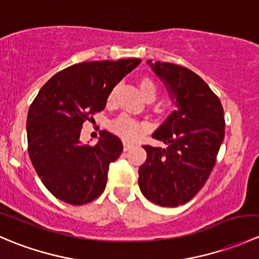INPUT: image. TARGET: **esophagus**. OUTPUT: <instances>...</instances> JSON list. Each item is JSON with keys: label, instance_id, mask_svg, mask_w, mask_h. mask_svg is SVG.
<instances>
[{"label": "esophagus", "instance_id": "obj_1", "mask_svg": "<svg viewBox=\"0 0 259 259\" xmlns=\"http://www.w3.org/2000/svg\"><path fill=\"white\" fill-rule=\"evenodd\" d=\"M132 148H133V144H130V143L124 142V150H125V151L130 150V149H132Z\"/></svg>", "mask_w": 259, "mask_h": 259}]
</instances>
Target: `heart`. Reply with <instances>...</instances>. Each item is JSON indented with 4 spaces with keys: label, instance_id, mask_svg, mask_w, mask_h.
Instances as JSON below:
<instances>
[{
    "label": "heart",
    "instance_id": "heart-1",
    "mask_svg": "<svg viewBox=\"0 0 259 259\" xmlns=\"http://www.w3.org/2000/svg\"><path fill=\"white\" fill-rule=\"evenodd\" d=\"M139 88L146 100H149V99L154 100L156 95V88L153 81L148 79V77H143L139 81ZM110 129L117 137L122 138L124 140H135L145 132L146 125L137 121L135 119L130 117L129 115L122 114L111 121Z\"/></svg>",
    "mask_w": 259,
    "mask_h": 259
}]
</instances>
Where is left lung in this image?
<instances>
[{"label":"left lung","mask_w":259,"mask_h":259,"mask_svg":"<svg viewBox=\"0 0 259 259\" xmlns=\"http://www.w3.org/2000/svg\"><path fill=\"white\" fill-rule=\"evenodd\" d=\"M146 64L168 90L177 109L151 137L165 148L144 145L139 187L146 199L161 207L189 202L207 182L224 139V113L218 96L187 67L170 62Z\"/></svg>","instance_id":"8db88e82"}]
</instances>
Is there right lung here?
I'll return each instance as SVG.
<instances>
[{"instance_id":"obj_1","label":"right lung","mask_w":259,"mask_h":259,"mask_svg":"<svg viewBox=\"0 0 259 259\" xmlns=\"http://www.w3.org/2000/svg\"><path fill=\"white\" fill-rule=\"evenodd\" d=\"M140 59L81 62L66 67L38 91L27 114L28 154L41 182L57 199L81 205L104 192L121 140L103 130L96 145L80 142L82 124L104 110L120 80Z\"/></svg>"}]
</instances>
